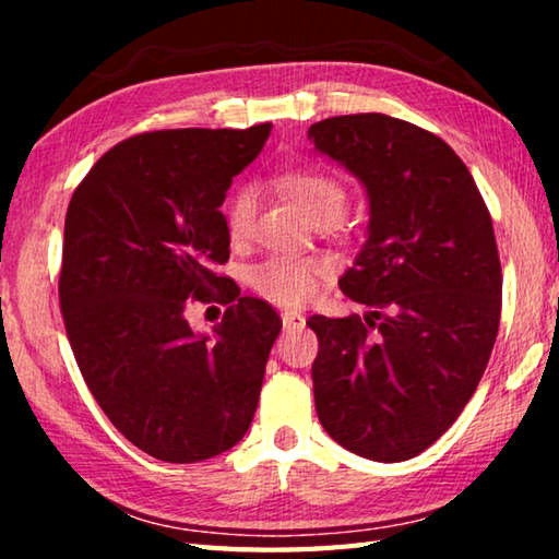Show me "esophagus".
<instances>
[{
    "mask_svg": "<svg viewBox=\"0 0 559 559\" xmlns=\"http://www.w3.org/2000/svg\"><path fill=\"white\" fill-rule=\"evenodd\" d=\"M281 318H283V330H286V333H293V330H300L306 325V318H302V313H298V310H283Z\"/></svg>",
    "mask_w": 559,
    "mask_h": 559,
    "instance_id": "34e87169",
    "label": "esophagus"
}]
</instances>
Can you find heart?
Segmentation results:
<instances>
[{
	"mask_svg": "<svg viewBox=\"0 0 559 559\" xmlns=\"http://www.w3.org/2000/svg\"><path fill=\"white\" fill-rule=\"evenodd\" d=\"M278 189L298 206V212L310 224H333L345 212L347 189L335 175L318 167L288 169L278 177ZM253 216H257V192L253 187H239L229 194L224 204V224L234 241L243 239L251 231ZM328 271L325 261L318 259H293L273 257L257 263L251 269V286L263 298L281 306H296L310 298L316 290L318 278Z\"/></svg>",
	"mask_w": 559,
	"mask_h": 559,
	"instance_id": "heart-1",
	"label": "heart"
}]
</instances>
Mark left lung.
I'll return each instance as SVG.
<instances>
[{"label": "left lung", "instance_id": "8db88e82", "mask_svg": "<svg viewBox=\"0 0 559 559\" xmlns=\"http://www.w3.org/2000/svg\"><path fill=\"white\" fill-rule=\"evenodd\" d=\"M318 153L367 189V241L340 290L365 318L313 316L316 412L357 456L429 449L476 392L500 323L498 246L463 159L412 122L357 112L310 126Z\"/></svg>", "mask_w": 559, "mask_h": 559}]
</instances>
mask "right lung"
Instances as JSON below:
<instances>
[{
    "instance_id": "right-lung-1",
    "label": "right lung",
    "mask_w": 559,
    "mask_h": 559,
    "mask_svg": "<svg viewBox=\"0 0 559 559\" xmlns=\"http://www.w3.org/2000/svg\"><path fill=\"white\" fill-rule=\"evenodd\" d=\"M271 122L249 130H155L110 147L75 187L63 226L59 300L91 394L122 437L167 463H197L243 439L281 318L241 296L219 206ZM227 306L197 336L189 301Z\"/></svg>"
}]
</instances>
